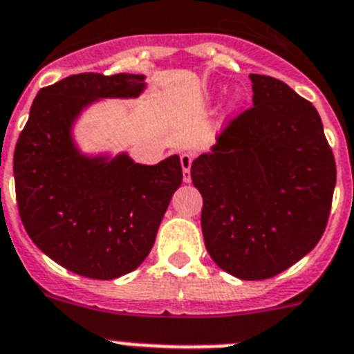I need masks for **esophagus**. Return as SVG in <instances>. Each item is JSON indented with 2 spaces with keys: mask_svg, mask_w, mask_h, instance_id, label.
Wrapping results in <instances>:
<instances>
[{
  "mask_svg": "<svg viewBox=\"0 0 354 354\" xmlns=\"http://www.w3.org/2000/svg\"><path fill=\"white\" fill-rule=\"evenodd\" d=\"M191 165H193V156L191 154H183L180 156V167H183L184 183H191Z\"/></svg>",
  "mask_w": 354,
  "mask_h": 354,
  "instance_id": "1",
  "label": "esophagus"
}]
</instances>
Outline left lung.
Masks as SVG:
<instances>
[{"label": "left lung", "mask_w": 354, "mask_h": 354, "mask_svg": "<svg viewBox=\"0 0 354 354\" xmlns=\"http://www.w3.org/2000/svg\"><path fill=\"white\" fill-rule=\"evenodd\" d=\"M254 106L191 165L215 264L240 280L280 274L316 247L330 215L335 160L322 118L280 80L250 74Z\"/></svg>", "instance_id": "obj_1"}]
</instances>
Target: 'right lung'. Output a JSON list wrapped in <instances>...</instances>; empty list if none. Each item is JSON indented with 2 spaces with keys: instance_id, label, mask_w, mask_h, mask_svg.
Wrapping results in <instances>:
<instances>
[{
  "instance_id": "1",
  "label": "right lung",
  "mask_w": 354,
  "mask_h": 354,
  "mask_svg": "<svg viewBox=\"0 0 354 354\" xmlns=\"http://www.w3.org/2000/svg\"><path fill=\"white\" fill-rule=\"evenodd\" d=\"M142 74H73L38 92L13 153L19 214L36 247L62 268L113 280L139 268L183 183L177 154L140 165L118 154L85 156L71 129L99 99H132Z\"/></svg>"
}]
</instances>
